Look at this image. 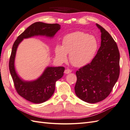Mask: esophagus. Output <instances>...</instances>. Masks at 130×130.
Listing matches in <instances>:
<instances>
[{
  "label": "esophagus",
  "mask_w": 130,
  "mask_h": 130,
  "mask_svg": "<svg viewBox=\"0 0 130 130\" xmlns=\"http://www.w3.org/2000/svg\"><path fill=\"white\" fill-rule=\"evenodd\" d=\"M71 72H72V71L71 70V69H66V70L64 71V73H65V74L70 73Z\"/></svg>",
  "instance_id": "obj_1"
}]
</instances>
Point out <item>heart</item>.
I'll return each instance as SVG.
<instances>
[{"label": "heart", "mask_w": 130, "mask_h": 130, "mask_svg": "<svg viewBox=\"0 0 130 130\" xmlns=\"http://www.w3.org/2000/svg\"><path fill=\"white\" fill-rule=\"evenodd\" d=\"M97 49L95 37L82 31H76L66 35L62 45H57L55 52L58 62H65L67 58V54H69V61L75 67H80L93 59Z\"/></svg>", "instance_id": "b5f03b06"}]
</instances>
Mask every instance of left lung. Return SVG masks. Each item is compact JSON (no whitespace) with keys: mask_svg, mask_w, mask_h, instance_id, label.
<instances>
[{"mask_svg":"<svg viewBox=\"0 0 130 130\" xmlns=\"http://www.w3.org/2000/svg\"><path fill=\"white\" fill-rule=\"evenodd\" d=\"M101 45L91 62L76 72V95L84 102L96 103L109 96L119 77L120 53L113 38L96 24Z\"/></svg>","mask_w":130,"mask_h":130,"instance_id":"obj_1","label":"left lung"}]
</instances>
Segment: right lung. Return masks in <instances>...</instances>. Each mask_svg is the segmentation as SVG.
I'll list each match as a JSON object with an SVG mask.
<instances>
[{
    "instance_id": "right-lung-1",
    "label": "right lung",
    "mask_w": 130,
    "mask_h": 130,
    "mask_svg": "<svg viewBox=\"0 0 130 130\" xmlns=\"http://www.w3.org/2000/svg\"><path fill=\"white\" fill-rule=\"evenodd\" d=\"M60 28L61 25L58 24L36 22L20 35L12 46L9 66L15 89L21 96L31 103H42L52 96L55 90L56 82L63 77L65 68L63 67H47L37 79L25 81L22 79L15 71L14 62L18 47L24 39L35 36L52 38Z\"/></svg>"
}]
</instances>
